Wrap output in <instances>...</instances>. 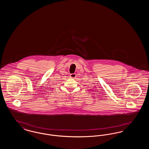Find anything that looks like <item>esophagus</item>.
I'll return each instance as SVG.
<instances>
[{
  "mask_svg": "<svg viewBox=\"0 0 149 149\" xmlns=\"http://www.w3.org/2000/svg\"><path fill=\"white\" fill-rule=\"evenodd\" d=\"M76 77H77V75H76V74H75V73L71 74L70 75V77L72 78V79H74V78H76Z\"/></svg>",
  "mask_w": 149,
  "mask_h": 149,
  "instance_id": "1",
  "label": "esophagus"
}]
</instances>
